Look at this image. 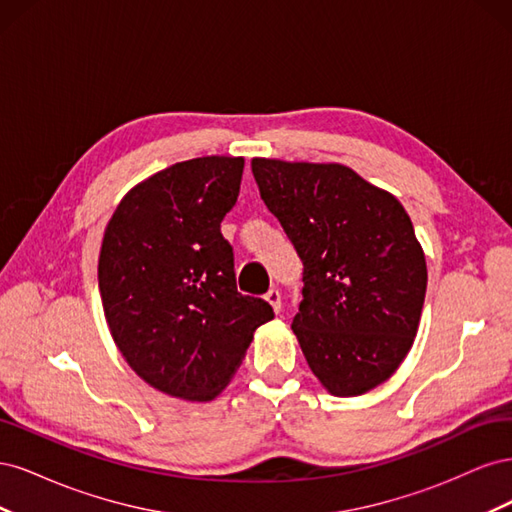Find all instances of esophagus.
Wrapping results in <instances>:
<instances>
[{
  "label": "esophagus",
  "instance_id": "esophagus-1",
  "mask_svg": "<svg viewBox=\"0 0 512 512\" xmlns=\"http://www.w3.org/2000/svg\"><path fill=\"white\" fill-rule=\"evenodd\" d=\"M265 301L275 309V312H280L282 309V294L277 288H269L267 294H265Z\"/></svg>",
  "mask_w": 512,
  "mask_h": 512
}]
</instances>
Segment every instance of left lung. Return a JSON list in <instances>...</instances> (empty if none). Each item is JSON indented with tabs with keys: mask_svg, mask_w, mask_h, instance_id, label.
Listing matches in <instances>:
<instances>
[{
	"mask_svg": "<svg viewBox=\"0 0 512 512\" xmlns=\"http://www.w3.org/2000/svg\"><path fill=\"white\" fill-rule=\"evenodd\" d=\"M260 198L303 262L292 331L324 389L363 395L412 348L427 265L399 200L342 164L252 160Z\"/></svg>",
	"mask_w": 512,
	"mask_h": 512,
	"instance_id": "left-lung-1",
	"label": "left lung"
}]
</instances>
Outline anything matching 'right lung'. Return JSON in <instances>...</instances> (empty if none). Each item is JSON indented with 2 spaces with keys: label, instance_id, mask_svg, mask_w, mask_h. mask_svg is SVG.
Masks as SVG:
<instances>
[{
  "label": "right lung",
  "instance_id": "add662e5",
  "mask_svg": "<svg viewBox=\"0 0 512 512\" xmlns=\"http://www.w3.org/2000/svg\"><path fill=\"white\" fill-rule=\"evenodd\" d=\"M243 158H194L138 183L102 239L98 282L108 329L158 391L209 401L230 382L273 307L237 290L220 224L235 207Z\"/></svg>",
  "mask_w": 512,
  "mask_h": 512
}]
</instances>
